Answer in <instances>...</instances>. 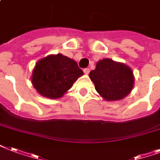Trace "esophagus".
I'll list each match as a JSON object with an SVG mask.
<instances>
[{
    "mask_svg": "<svg viewBox=\"0 0 160 160\" xmlns=\"http://www.w3.org/2000/svg\"><path fill=\"white\" fill-rule=\"evenodd\" d=\"M84 73H85V75H88V74L90 73V69H89V68H85V69H84Z\"/></svg>",
    "mask_w": 160,
    "mask_h": 160,
    "instance_id": "obj_1",
    "label": "esophagus"
}]
</instances>
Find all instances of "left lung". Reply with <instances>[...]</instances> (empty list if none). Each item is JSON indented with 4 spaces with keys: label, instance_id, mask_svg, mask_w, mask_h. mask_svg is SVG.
Masks as SVG:
<instances>
[{
    "label": "left lung",
    "instance_id": "obj_1",
    "mask_svg": "<svg viewBox=\"0 0 160 160\" xmlns=\"http://www.w3.org/2000/svg\"><path fill=\"white\" fill-rule=\"evenodd\" d=\"M90 78L100 96L109 101L124 99L134 87L130 67L108 58L98 61L95 70L90 72Z\"/></svg>",
    "mask_w": 160,
    "mask_h": 160
}]
</instances>
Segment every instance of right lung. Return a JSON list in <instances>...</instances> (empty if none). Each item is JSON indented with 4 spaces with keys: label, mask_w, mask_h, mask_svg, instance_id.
Segmentation results:
<instances>
[{
    "label": "right lung",
    "mask_w": 160,
    "mask_h": 160,
    "mask_svg": "<svg viewBox=\"0 0 160 160\" xmlns=\"http://www.w3.org/2000/svg\"><path fill=\"white\" fill-rule=\"evenodd\" d=\"M83 74L72 59L61 54L50 55L36 63L31 82L42 96L58 99L62 97Z\"/></svg>",
    "instance_id": "add662e5"
}]
</instances>
